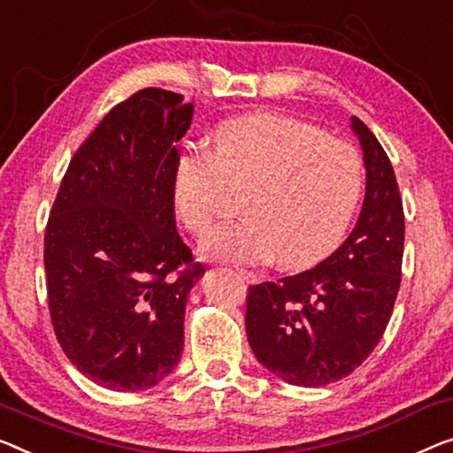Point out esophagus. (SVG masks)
Listing matches in <instances>:
<instances>
[{"label":"esophagus","instance_id":"obj_1","mask_svg":"<svg viewBox=\"0 0 453 453\" xmlns=\"http://www.w3.org/2000/svg\"><path fill=\"white\" fill-rule=\"evenodd\" d=\"M238 276H242L246 282H250V285H254V282H258V276H256L254 273H248V270L244 268H238Z\"/></svg>","mask_w":453,"mask_h":453}]
</instances>
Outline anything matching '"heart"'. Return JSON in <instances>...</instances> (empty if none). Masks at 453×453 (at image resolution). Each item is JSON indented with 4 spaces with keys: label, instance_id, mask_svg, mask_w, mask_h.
<instances>
[{
    "label": "heart",
    "instance_id": "heart-1",
    "mask_svg": "<svg viewBox=\"0 0 453 453\" xmlns=\"http://www.w3.org/2000/svg\"><path fill=\"white\" fill-rule=\"evenodd\" d=\"M246 188L244 219L215 227L201 256L234 265L309 266L335 250L364 191L360 154L305 121L254 113L227 119L211 150L185 148L173 168V205L187 229L211 226L226 187Z\"/></svg>",
    "mask_w": 453,
    "mask_h": 453
}]
</instances>
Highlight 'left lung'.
<instances>
[{
	"mask_svg": "<svg viewBox=\"0 0 453 453\" xmlns=\"http://www.w3.org/2000/svg\"><path fill=\"white\" fill-rule=\"evenodd\" d=\"M366 193L352 234L305 273L250 287L246 334L268 372L295 387L352 374L380 342L401 287L403 199L393 165L368 126L349 118Z\"/></svg>",
	"mask_w": 453,
	"mask_h": 453,
	"instance_id": "8db88e82",
	"label": "left lung"
}]
</instances>
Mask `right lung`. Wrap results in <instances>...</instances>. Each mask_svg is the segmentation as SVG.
<instances>
[{
    "label": "right lung",
    "instance_id": "1",
    "mask_svg": "<svg viewBox=\"0 0 453 453\" xmlns=\"http://www.w3.org/2000/svg\"><path fill=\"white\" fill-rule=\"evenodd\" d=\"M179 93L142 89L73 157L44 235L54 334L99 387H157L183 352L185 307L205 268L174 226L177 142L193 121Z\"/></svg>",
    "mask_w": 453,
    "mask_h": 453
}]
</instances>
